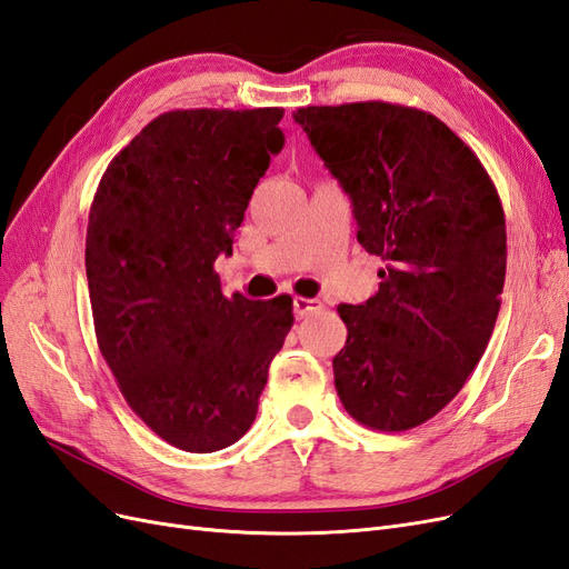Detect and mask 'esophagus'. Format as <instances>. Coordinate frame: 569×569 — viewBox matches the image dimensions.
I'll use <instances>...</instances> for the list:
<instances>
[{"label": "esophagus", "instance_id": "1", "mask_svg": "<svg viewBox=\"0 0 569 569\" xmlns=\"http://www.w3.org/2000/svg\"><path fill=\"white\" fill-rule=\"evenodd\" d=\"M322 303L318 299H303V297H295V313L297 318H306L311 311H318Z\"/></svg>", "mask_w": 569, "mask_h": 569}]
</instances>
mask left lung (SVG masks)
<instances>
[{
	"instance_id": "obj_1",
	"label": "left lung",
	"mask_w": 569,
	"mask_h": 569,
	"mask_svg": "<svg viewBox=\"0 0 569 569\" xmlns=\"http://www.w3.org/2000/svg\"><path fill=\"white\" fill-rule=\"evenodd\" d=\"M351 197L358 242L387 263L363 306L341 303L335 387L380 432L435 418L485 356L506 282V216L477 153L432 113L353 101L297 109Z\"/></svg>"
}]
</instances>
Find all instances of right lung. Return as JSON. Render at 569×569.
Here are the masks:
<instances>
[{"mask_svg": "<svg viewBox=\"0 0 569 569\" xmlns=\"http://www.w3.org/2000/svg\"><path fill=\"white\" fill-rule=\"evenodd\" d=\"M284 109H178L118 151L90 209L84 268L99 351L140 420L213 453L247 435L291 297L222 295L253 187L284 144Z\"/></svg>", "mask_w": 569, "mask_h": 569, "instance_id": "right-lung-1", "label": "right lung"}]
</instances>
